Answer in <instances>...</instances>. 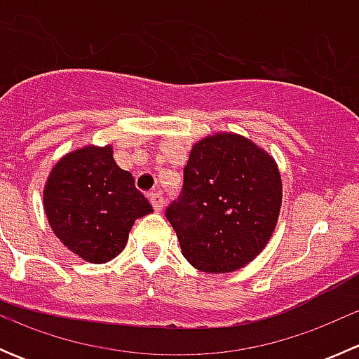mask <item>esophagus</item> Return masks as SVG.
I'll list each match as a JSON object with an SVG mask.
<instances>
[{"instance_id": "1", "label": "esophagus", "mask_w": 359, "mask_h": 359, "mask_svg": "<svg viewBox=\"0 0 359 359\" xmlns=\"http://www.w3.org/2000/svg\"><path fill=\"white\" fill-rule=\"evenodd\" d=\"M149 201H151V205L154 206V210H156V212H161L163 206H165V201H163V196L159 193H151Z\"/></svg>"}]
</instances>
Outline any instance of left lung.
<instances>
[{
    "mask_svg": "<svg viewBox=\"0 0 359 359\" xmlns=\"http://www.w3.org/2000/svg\"><path fill=\"white\" fill-rule=\"evenodd\" d=\"M283 201L276 159L248 137L198 140L184 168V194L166 210L187 262L226 274L252 262L273 238Z\"/></svg>",
    "mask_w": 359,
    "mask_h": 359,
    "instance_id": "1",
    "label": "left lung"
}]
</instances>
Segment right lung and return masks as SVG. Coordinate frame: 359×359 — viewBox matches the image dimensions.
I'll return each mask as SVG.
<instances>
[{"instance_id": "obj_1", "label": "right lung", "mask_w": 359, "mask_h": 359, "mask_svg": "<svg viewBox=\"0 0 359 359\" xmlns=\"http://www.w3.org/2000/svg\"><path fill=\"white\" fill-rule=\"evenodd\" d=\"M43 208L60 243L92 264L119 255L135 220L153 212L132 173L112 158V144L64 154L43 187Z\"/></svg>"}]
</instances>
